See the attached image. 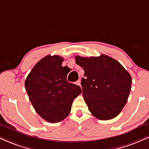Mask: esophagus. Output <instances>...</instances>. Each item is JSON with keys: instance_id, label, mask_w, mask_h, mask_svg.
<instances>
[{"instance_id": "esophagus-1", "label": "esophagus", "mask_w": 149, "mask_h": 149, "mask_svg": "<svg viewBox=\"0 0 149 149\" xmlns=\"http://www.w3.org/2000/svg\"><path fill=\"white\" fill-rule=\"evenodd\" d=\"M76 85H79V86H80L81 87V85H80V80H78V81L76 82Z\"/></svg>"}]
</instances>
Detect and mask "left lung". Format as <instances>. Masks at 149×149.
I'll return each instance as SVG.
<instances>
[{
	"label": "left lung",
	"instance_id": "1",
	"mask_svg": "<svg viewBox=\"0 0 149 149\" xmlns=\"http://www.w3.org/2000/svg\"><path fill=\"white\" fill-rule=\"evenodd\" d=\"M75 59L85 71L81 85L89 111L102 120L114 118L127 103L130 74L117 60L105 54L90 58L76 56Z\"/></svg>",
	"mask_w": 149,
	"mask_h": 149
}]
</instances>
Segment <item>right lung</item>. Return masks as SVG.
I'll return each mask as SVG.
<instances>
[{
	"instance_id": "obj_1",
	"label": "right lung",
	"mask_w": 149,
	"mask_h": 149,
	"mask_svg": "<svg viewBox=\"0 0 149 149\" xmlns=\"http://www.w3.org/2000/svg\"><path fill=\"white\" fill-rule=\"evenodd\" d=\"M63 59L47 55L32 69L25 80V88L38 115L49 123H57L70 113L73 101L82 92L80 86L66 80L69 68Z\"/></svg>"
}]
</instances>
